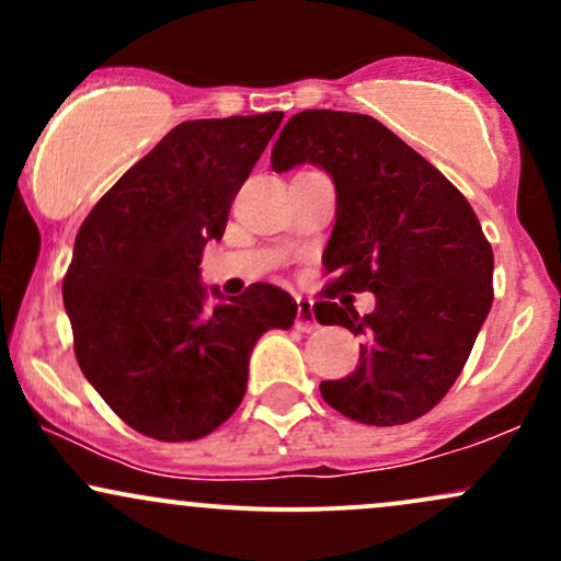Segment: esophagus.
Instances as JSON below:
<instances>
[{
  "label": "esophagus",
  "mask_w": 561,
  "mask_h": 561,
  "mask_svg": "<svg viewBox=\"0 0 561 561\" xmlns=\"http://www.w3.org/2000/svg\"><path fill=\"white\" fill-rule=\"evenodd\" d=\"M295 327L300 332H313L319 327L317 317H313V302L308 298H298V319H295Z\"/></svg>",
  "instance_id": "34e87169"
}]
</instances>
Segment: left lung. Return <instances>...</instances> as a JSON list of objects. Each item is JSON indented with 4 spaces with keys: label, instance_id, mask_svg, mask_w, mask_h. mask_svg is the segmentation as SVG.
Wrapping results in <instances>:
<instances>
[{
    "label": "left lung",
    "instance_id": "1",
    "mask_svg": "<svg viewBox=\"0 0 561 561\" xmlns=\"http://www.w3.org/2000/svg\"><path fill=\"white\" fill-rule=\"evenodd\" d=\"M300 163L321 165L337 192L321 259L332 279L313 313L366 340L356 371L321 382V398L375 427L420 420L461 375L491 311V242L467 197L371 115H293L272 169ZM364 288L378 298L366 318L331 302L337 291Z\"/></svg>",
    "mask_w": 561,
    "mask_h": 561
}]
</instances>
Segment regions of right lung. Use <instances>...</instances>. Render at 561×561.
<instances>
[{"mask_svg": "<svg viewBox=\"0 0 561 561\" xmlns=\"http://www.w3.org/2000/svg\"><path fill=\"white\" fill-rule=\"evenodd\" d=\"M282 113L184 121L131 165L76 234L62 279L83 377L137 433L165 443L221 427L248 388L266 330H289L298 302L250 285L205 308L199 261Z\"/></svg>", "mask_w": 561, "mask_h": 561, "instance_id": "add662e5", "label": "right lung"}]
</instances>
